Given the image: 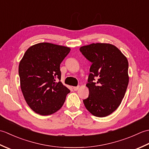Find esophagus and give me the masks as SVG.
<instances>
[{
  "label": "esophagus",
  "mask_w": 149,
  "mask_h": 149,
  "mask_svg": "<svg viewBox=\"0 0 149 149\" xmlns=\"http://www.w3.org/2000/svg\"><path fill=\"white\" fill-rule=\"evenodd\" d=\"M79 86H75L73 88V89H74V91H77L79 90Z\"/></svg>",
  "instance_id": "34e87169"
}]
</instances>
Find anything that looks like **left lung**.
Masks as SVG:
<instances>
[{
  "instance_id": "left-lung-1",
  "label": "left lung",
  "mask_w": 149,
  "mask_h": 149,
  "mask_svg": "<svg viewBox=\"0 0 149 149\" xmlns=\"http://www.w3.org/2000/svg\"><path fill=\"white\" fill-rule=\"evenodd\" d=\"M80 51L92 63L86 84L89 96L83 100L84 106L94 116H108L120 105L127 90V59L110 43H91L81 47Z\"/></svg>"
}]
</instances>
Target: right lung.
Here are the masks:
<instances>
[{
  "label": "right lung",
  "instance_id": "obj_1",
  "mask_svg": "<svg viewBox=\"0 0 149 149\" xmlns=\"http://www.w3.org/2000/svg\"><path fill=\"white\" fill-rule=\"evenodd\" d=\"M70 48L50 43H39L25 52L18 66L22 92L28 106L40 115L58 111L70 92L61 81L60 64Z\"/></svg>",
  "mask_w": 149,
  "mask_h": 149
}]
</instances>
